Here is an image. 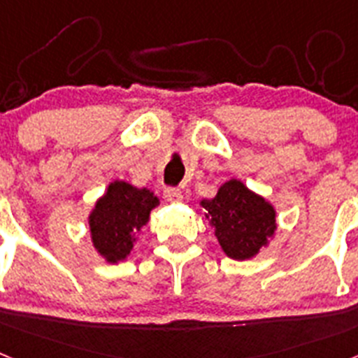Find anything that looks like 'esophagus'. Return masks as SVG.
<instances>
[{
	"label": "esophagus",
	"instance_id": "obj_1",
	"mask_svg": "<svg viewBox=\"0 0 358 358\" xmlns=\"http://www.w3.org/2000/svg\"><path fill=\"white\" fill-rule=\"evenodd\" d=\"M164 199L169 202H181L182 192L179 188H166L164 189Z\"/></svg>",
	"mask_w": 358,
	"mask_h": 358
}]
</instances>
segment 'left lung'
I'll list each match as a JSON object with an SVG mask.
<instances>
[{
    "label": "left lung",
    "instance_id": "left-lung-1",
    "mask_svg": "<svg viewBox=\"0 0 358 358\" xmlns=\"http://www.w3.org/2000/svg\"><path fill=\"white\" fill-rule=\"evenodd\" d=\"M222 251L233 260H249L276 231V210L242 181L231 179L213 199L201 201Z\"/></svg>",
    "mask_w": 358,
    "mask_h": 358
}]
</instances>
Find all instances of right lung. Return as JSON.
<instances>
[{
	"mask_svg": "<svg viewBox=\"0 0 358 358\" xmlns=\"http://www.w3.org/2000/svg\"><path fill=\"white\" fill-rule=\"evenodd\" d=\"M159 199L148 188H136L125 181H113L90 213L91 242L109 264L131 255L136 235L148 222Z\"/></svg>",
	"mask_w": 358,
	"mask_h": 358,
	"instance_id": "obj_1",
	"label": "right lung"
}]
</instances>
